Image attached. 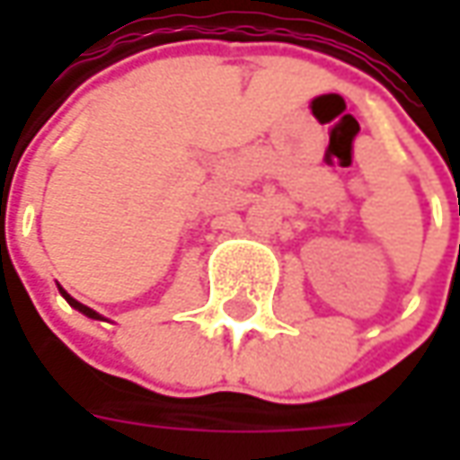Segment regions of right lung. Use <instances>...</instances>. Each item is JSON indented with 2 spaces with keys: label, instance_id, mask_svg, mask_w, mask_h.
<instances>
[{
  "label": "right lung",
  "instance_id": "right-lung-1",
  "mask_svg": "<svg viewBox=\"0 0 460 460\" xmlns=\"http://www.w3.org/2000/svg\"><path fill=\"white\" fill-rule=\"evenodd\" d=\"M58 289H61V287H58ZM61 294H63V299H66V302H68V305H71L74 309H79L81 314H86V317H92V320H104V317H102L99 312H94L92 307H86V305H81V302H76V299H74L71 294L66 292V289H61Z\"/></svg>",
  "mask_w": 460,
  "mask_h": 460
}]
</instances>
